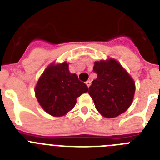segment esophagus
<instances>
[{"label":"esophagus","mask_w":160,"mask_h":160,"mask_svg":"<svg viewBox=\"0 0 160 160\" xmlns=\"http://www.w3.org/2000/svg\"><path fill=\"white\" fill-rule=\"evenodd\" d=\"M86 85L88 87V88L91 86V81H90V80H88V81L86 82Z\"/></svg>","instance_id":"obj_1"}]
</instances>
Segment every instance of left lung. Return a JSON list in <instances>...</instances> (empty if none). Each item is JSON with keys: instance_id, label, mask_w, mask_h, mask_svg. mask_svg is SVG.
Masks as SVG:
<instances>
[{"instance_id": "obj_1", "label": "left lung", "mask_w": 160, "mask_h": 160, "mask_svg": "<svg viewBox=\"0 0 160 160\" xmlns=\"http://www.w3.org/2000/svg\"><path fill=\"white\" fill-rule=\"evenodd\" d=\"M98 78L89 87L88 93L96 109L106 118H114L131 107L135 92L131 76L114 58L94 62Z\"/></svg>"}]
</instances>
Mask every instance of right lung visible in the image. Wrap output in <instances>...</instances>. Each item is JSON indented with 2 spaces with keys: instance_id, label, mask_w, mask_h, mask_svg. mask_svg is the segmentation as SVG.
Returning <instances> with one entry per match:
<instances>
[{
  "instance_id": "right-lung-1",
  "label": "right lung",
  "mask_w": 160,
  "mask_h": 160,
  "mask_svg": "<svg viewBox=\"0 0 160 160\" xmlns=\"http://www.w3.org/2000/svg\"><path fill=\"white\" fill-rule=\"evenodd\" d=\"M88 91L87 85L79 81L77 74L69 72L66 61L48 65L34 88L40 107L55 117L65 116L70 112L77 103V98Z\"/></svg>"
}]
</instances>
